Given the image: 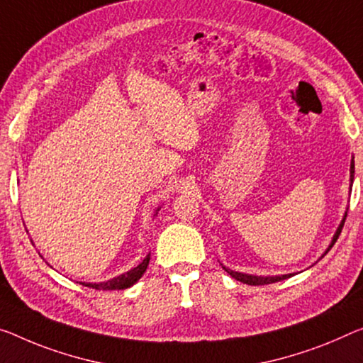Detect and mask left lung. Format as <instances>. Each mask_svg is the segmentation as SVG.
I'll use <instances>...</instances> for the list:
<instances>
[{"label":"left lung","mask_w":363,"mask_h":363,"mask_svg":"<svg viewBox=\"0 0 363 363\" xmlns=\"http://www.w3.org/2000/svg\"><path fill=\"white\" fill-rule=\"evenodd\" d=\"M354 170H355V167H354V159H352V162H350V189H352V183H354ZM345 217H347V214H344L342 222H341V224H339L337 230H336V233H334V237H333V240H331L330 247H328L325 255H326L328 252H330V250L333 248V245L336 243V240L339 238V233H341L342 227H344ZM325 255H323V256H325ZM323 256H321V258H323ZM222 267H224V269H225V271L228 272V274H230L233 279H237V281L243 282V284H248V286H264V284L279 282V281H284V279L294 276V274H282V276H255V274H243V272L232 271V269H228V267H225V266H222Z\"/></svg>","instance_id":"8db88e82"}]
</instances>
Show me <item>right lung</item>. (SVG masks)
Wrapping results in <instances>:
<instances>
[{
  "instance_id": "right-lung-1",
  "label": "right lung",
  "mask_w": 363,
  "mask_h": 363,
  "mask_svg": "<svg viewBox=\"0 0 363 363\" xmlns=\"http://www.w3.org/2000/svg\"><path fill=\"white\" fill-rule=\"evenodd\" d=\"M149 259H150V253L136 267H133V269L125 272V274L110 279V281H107V282H97V284L96 282H79V284H82V286H86V287L97 289V291H121V289H128L143 277V274L147 269Z\"/></svg>"
}]
</instances>
